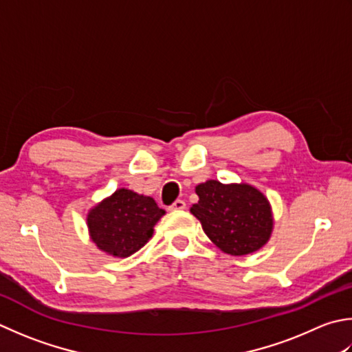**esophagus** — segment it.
<instances>
[{
    "label": "esophagus",
    "mask_w": 352,
    "mask_h": 352,
    "mask_svg": "<svg viewBox=\"0 0 352 352\" xmlns=\"http://www.w3.org/2000/svg\"><path fill=\"white\" fill-rule=\"evenodd\" d=\"M169 209L170 210H183V209H186V203L183 201V199H177V201L172 204Z\"/></svg>",
    "instance_id": "34e87169"
}]
</instances>
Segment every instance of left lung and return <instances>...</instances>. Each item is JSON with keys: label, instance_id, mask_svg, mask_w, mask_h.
<instances>
[{"label": "left lung", "instance_id": "8db88e82", "mask_svg": "<svg viewBox=\"0 0 352 352\" xmlns=\"http://www.w3.org/2000/svg\"><path fill=\"white\" fill-rule=\"evenodd\" d=\"M195 192L199 199L192 204L190 213L219 250L244 256L268 243L274 227L273 210L258 188L243 182L208 180L199 183Z\"/></svg>", "mask_w": 352, "mask_h": 352}]
</instances>
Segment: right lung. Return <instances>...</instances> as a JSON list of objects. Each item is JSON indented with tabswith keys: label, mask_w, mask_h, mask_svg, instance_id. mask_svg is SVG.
<instances>
[{
	"label": "right lung",
	"mask_w": 352,
	"mask_h": 352,
	"mask_svg": "<svg viewBox=\"0 0 352 352\" xmlns=\"http://www.w3.org/2000/svg\"><path fill=\"white\" fill-rule=\"evenodd\" d=\"M164 213L153 197L120 188L88 210L89 239L109 256L128 258L153 238Z\"/></svg>",
	"instance_id": "add662e5"
}]
</instances>
